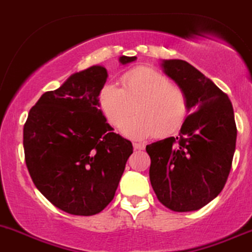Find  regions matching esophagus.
<instances>
[{
  "label": "esophagus",
  "instance_id": "esophagus-1",
  "mask_svg": "<svg viewBox=\"0 0 252 252\" xmlns=\"http://www.w3.org/2000/svg\"><path fill=\"white\" fill-rule=\"evenodd\" d=\"M133 146L135 150H144L145 149V145L143 143H133Z\"/></svg>",
  "mask_w": 252,
  "mask_h": 252
}]
</instances>
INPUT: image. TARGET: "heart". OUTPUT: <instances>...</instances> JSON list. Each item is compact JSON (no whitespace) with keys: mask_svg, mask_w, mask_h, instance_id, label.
Here are the masks:
<instances>
[{"mask_svg":"<svg viewBox=\"0 0 252 252\" xmlns=\"http://www.w3.org/2000/svg\"><path fill=\"white\" fill-rule=\"evenodd\" d=\"M122 89L106 84L98 94V107L112 126H119L135 107L136 116L122 126V133L131 139L176 133L188 116V98L170 77L149 67L126 72Z\"/></svg>","mask_w":252,"mask_h":252,"instance_id":"obj_1","label":"heart"}]
</instances>
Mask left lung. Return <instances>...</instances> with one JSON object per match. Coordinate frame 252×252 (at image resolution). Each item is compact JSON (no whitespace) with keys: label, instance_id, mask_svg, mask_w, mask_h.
Returning <instances> with one entry per match:
<instances>
[{"label":"left lung","instance_id":"obj_1","mask_svg":"<svg viewBox=\"0 0 252 252\" xmlns=\"http://www.w3.org/2000/svg\"><path fill=\"white\" fill-rule=\"evenodd\" d=\"M163 72L183 90L188 111L178 136L146 145L150 182L158 201L173 212L198 211L213 201L228 180L236 144L229 97L188 64L163 60Z\"/></svg>","mask_w":252,"mask_h":252}]
</instances>
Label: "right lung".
I'll return each mask as SVG.
<instances>
[{
	"label": "right lung",
	"mask_w": 252,
	"mask_h": 252,
	"mask_svg": "<svg viewBox=\"0 0 252 252\" xmlns=\"http://www.w3.org/2000/svg\"><path fill=\"white\" fill-rule=\"evenodd\" d=\"M135 60L119 58L122 65ZM107 77L101 65L75 72L41 94L23 128L34 185L56 208L74 216H94L111 203L133 153L130 141L113 133L98 108Z\"/></svg>",
	"instance_id": "obj_1"
}]
</instances>
